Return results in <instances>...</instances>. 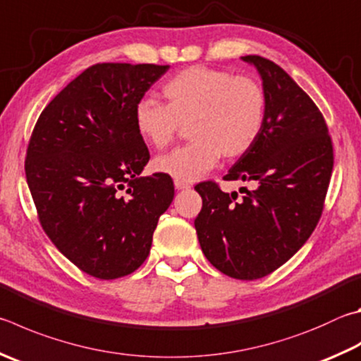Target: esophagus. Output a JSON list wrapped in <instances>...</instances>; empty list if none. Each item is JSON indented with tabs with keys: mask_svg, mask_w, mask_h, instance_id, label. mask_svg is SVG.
I'll return each instance as SVG.
<instances>
[{
	"mask_svg": "<svg viewBox=\"0 0 361 361\" xmlns=\"http://www.w3.org/2000/svg\"><path fill=\"white\" fill-rule=\"evenodd\" d=\"M175 188L176 189H189V188H191V185H189V183H186V181L175 180Z\"/></svg>",
	"mask_w": 361,
	"mask_h": 361,
	"instance_id": "1",
	"label": "esophagus"
}]
</instances>
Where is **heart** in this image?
<instances>
[{"label": "heart", "instance_id": "b5f03b06", "mask_svg": "<svg viewBox=\"0 0 361 361\" xmlns=\"http://www.w3.org/2000/svg\"><path fill=\"white\" fill-rule=\"evenodd\" d=\"M166 104L142 99L134 123L143 139L158 149L175 142L188 126V145L154 159L158 172L194 181L212 170L219 156L237 159L259 140L267 118V93L249 75L192 66L164 83Z\"/></svg>", "mask_w": 361, "mask_h": 361}]
</instances>
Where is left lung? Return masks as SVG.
Returning <instances> with one entry per match:
<instances>
[{
  "instance_id": "8db88e82",
  "label": "left lung",
  "mask_w": 361,
  "mask_h": 361,
  "mask_svg": "<svg viewBox=\"0 0 361 361\" xmlns=\"http://www.w3.org/2000/svg\"><path fill=\"white\" fill-rule=\"evenodd\" d=\"M254 64L267 93L265 126L255 145L222 180L252 189L221 191L202 181V209L194 221L205 257L227 276L264 278L306 243L322 216L333 170V143L325 118L289 74L267 58Z\"/></svg>"
}]
</instances>
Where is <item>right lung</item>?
<instances>
[{
    "label": "right lung",
    "instance_id": "obj_1",
    "mask_svg": "<svg viewBox=\"0 0 361 361\" xmlns=\"http://www.w3.org/2000/svg\"><path fill=\"white\" fill-rule=\"evenodd\" d=\"M167 69L93 64L49 102L31 133L25 173L37 219L58 251L93 278L135 271L173 200L170 175L139 176L149 152L134 123L137 102Z\"/></svg>",
    "mask_w": 361,
    "mask_h": 361
}]
</instances>
